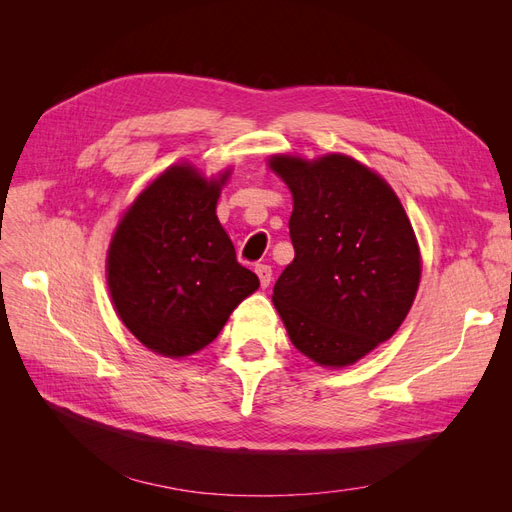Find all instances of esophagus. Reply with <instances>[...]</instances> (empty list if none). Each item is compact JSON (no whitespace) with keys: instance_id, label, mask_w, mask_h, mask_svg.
Wrapping results in <instances>:
<instances>
[{"instance_id":"obj_1","label":"esophagus","mask_w":512,"mask_h":512,"mask_svg":"<svg viewBox=\"0 0 512 512\" xmlns=\"http://www.w3.org/2000/svg\"><path fill=\"white\" fill-rule=\"evenodd\" d=\"M256 275H258L262 288H267L273 280V271H271L269 265H256Z\"/></svg>"}]
</instances>
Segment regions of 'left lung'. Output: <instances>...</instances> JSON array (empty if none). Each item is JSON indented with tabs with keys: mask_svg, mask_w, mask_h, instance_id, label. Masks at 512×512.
I'll return each mask as SVG.
<instances>
[{
	"mask_svg": "<svg viewBox=\"0 0 512 512\" xmlns=\"http://www.w3.org/2000/svg\"><path fill=\"white\" fill-rule=\"evenodd\" d=\"M292 192L294 260L273 288L290 342L309 359L344 367L386 342L410 312L421 256L391 185L356 160L275 156Z\"/></svg>",
	"mask_w": 512,
	"mask_h": 512,
	"instance_id": "obj_1",
	"label": "left lung"
}]
</instances>
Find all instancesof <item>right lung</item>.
Returning a JSON list of instances; mask_svg holds the SVG:
<instances>
[{"instance_id": "add662e5", "label": "right lung", "mask_w": 512, "mask_h": 512, "mask_svg": "<svg viewBox=\"0 0 512 512\" xmlns=\"http://www.w3.org/2000/svg\"><path fill=\"white\" fill-rule=\"evenodd\" d=\"M220 181L170 166L134 200L108 247V290L123 324L149 350L179 359L211 344L260 286L222 228Z\"/></svg>"}]
</instances>
